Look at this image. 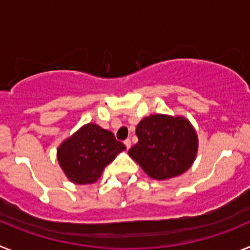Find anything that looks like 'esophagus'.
<instances>
[{
    "instance_id": "obj_1",
    "label": "esophagus",
    "mask_w": 250,
    "mask_h": 250,
    "mask_svg": "<svg viewBox=\"0 0 250 250\" xmlns=\"http://www.w3.org/2000/svg\"><path fill=\"white\" fill-rule=\"evenodd\" d=\"M124 144H125L126 149H130V146H131V140H130V139H126V140H124Z\"/></svg>"
}]
</instances>
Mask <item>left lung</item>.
I'll use <instances>...</instances> for the list:
<instances>
[{"instance_id":"1","label":"left lung","mask_w":250,"mask_h":250,"mask_svg":"<svg viewBox=\"0 0 250 250\" xmlns=\"http://www.w3.org/2000/svg\"><path fill=\"white\" fill-rule=\"evenodd\" d=\"M135 132L139 141L130 147L129 155L151 178H174L193 164L198 138L185 119L150 115L138 124Z\"/></svg>"}]
</instances>
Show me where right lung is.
I'll return each mask as SVG.
<instances>
[{
	"label": "right lung",
	"mask_w": 250,
	"mask_h": 250,
	"mask_svg": "<svg viewBox=\"0 0 250 250\" xmlns=\"http://www.w3.org/2000/svg\"><path fill=\"white\" fill-rule=\"evenodd\" d=\"M125 149L111 131L96 124H87L63 141L57 150V159L71 182L90 184L96 182L106 165Z\"/></svg>",
	"instance_id": "1"
}]
</instances>
